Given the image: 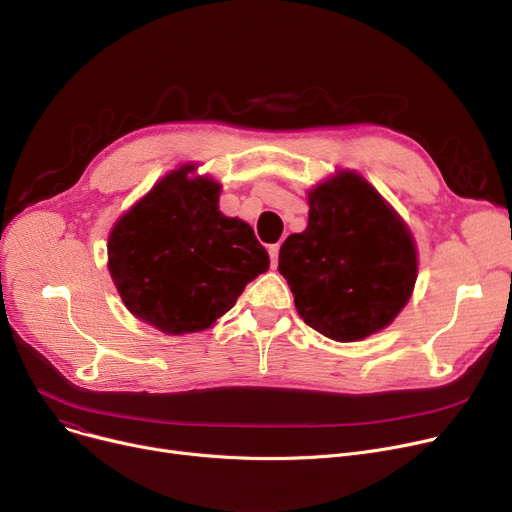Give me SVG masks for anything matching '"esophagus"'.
I'll list each match as a JSON object with an SVG mask.
<instances>
[{
	"label": "esophagus",
	"mask_w": 512,
	"mask_h": 512,
	"mask_svg": "<svg viewBox=\"0 0 512 512\" xmlns=\"http://www.w3.org/2000/svg\"><path fill=\"white\" fill-rule=\"evenodd\" d=\"M278 255H280V245H272V247H270V257H272V265H278Z\"/></svg>",
	"instance_id": "34e87169"
}]
</instances>
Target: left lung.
<instances>
[{
	"instance_id": "1",
	"label": "left lung",
	"mask_w": 512,
	"mask_h": 512,
	"mask_svg": "<svg viewBox=\"0 0 512 512\" xmlns=\"http://www.w3.org/2000/svg\"><path fill=\"white\" fill-rule=\"evenodd\" d=\"M278 272L307 326L357 342L384 330L409 303L415 240L363 176L342 170L309 193V224L284 240Z\"/></svg>"
}]
</instances>
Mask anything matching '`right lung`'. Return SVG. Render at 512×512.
Here are the masks:
<instances>
[{"instance_id": "right-lung-1", "label": "right lung", "mask_w": 512, "mask_h": 512, "mask_svg": "<svg viewBox=\"0 0 512 512\" xmlns=\"http://www.w3.org/2000/svg\"><path fill=\"white\" fill-rule=\"evenodd\" d=\"M161 178L110 232L107 267L128 311L164 334L209 328L270 267L253 228L220 211V184Z\"/></svg>"}]
</instances>
